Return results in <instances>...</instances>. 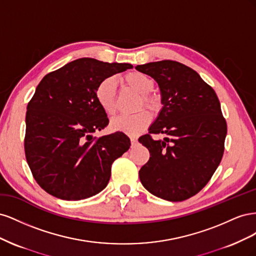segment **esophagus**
Listing matches in <instances>:
<instances>
[{
  "mask_svg": "<svg viewBox=\"0 0 256 256\" xmlns=\"http://www.w3.org/2000/svg\"><path fill=\"white\" fill-rule=\"evenodd\" d=\"M130 142H131V147H134V146L136 145L138 140H136V138H130Z\"/></svg>",
  "mask_w": 256,
  "mask_h": 256,
  "instance_id": "obj_1",
  "label": "esophagus"
}]
</instances>
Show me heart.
<instances>
[{
    "mask_svg": "<svg viewBox=\"0 0 256 256\" xmlns=\"http://www.w3.org/2000/svg\"><path fill=\"white\" fill-rule=\"evenodd\" d=\"M124 81L129 88L136 90L142 95L144 106L152 111L159 109V100L150 96L148 94L154 90V82L147 74L140 72H131L124 76ZM95 96L100 108L108 114L114 115L116 112L115 96H116V80L113 76H108L99 82L95 90ZM150 122V114L142 110L134 114L120 115L111 120L113 130L122 131L130 136H136L144 130Z\"/></svg>",
    "mask_w": 256,
    "mask_h": 256,
    "instance_id": "heart-1",
    "label": "heart"
}]
</instances>
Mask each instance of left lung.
Masks as SVG:
<instances>
[{"mask_svg":"<svg viewBox=\"0 0 256 256\" xmlns=\"http://www.w3.org/2000/svg\"><path fill=\"white\" fill-rule=\"evenodd\" d=\"M158 83L162 109L138 138L150 157L138 176L152 194L171 202L202 190L219 166L228 132L218 97L192 68L175 60L138 65ZM161 133L164 140L150 134Z\"/></svg>","mask_w":256,"mask_h":256,"instance_id":"left-lung-1","label":"left lung"}]
</instances>
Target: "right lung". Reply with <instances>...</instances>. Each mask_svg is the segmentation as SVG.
I'll list each match as a JSON object with an SVG mask.
<instances>
[{
    "label": "right lung",
    "mask_w": 256,
    "mask_h": 256,
    "mask_svg": "<svg viewBox=\"0 0 256 256\" xmlns=\"http://www.w3.org/2000/svg\"><path fill=\"white\" fill-rule=\"evenodd\" d=\"M131 64L74 60L46 74L26 108L24 150L37 184L60 200H79L102 191L111 166L130 147L122 132L96 138L109 124L95 96L99 82Z\"/></svg>",
    "instance_id": "add662e5"
}]
</instances>
